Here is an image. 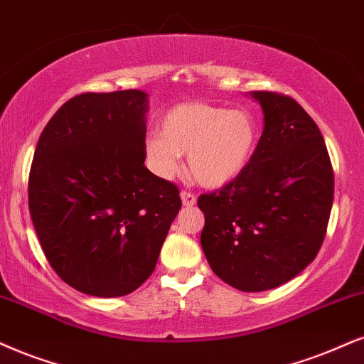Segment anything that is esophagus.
<instances>
[{
  "label": "esophagus",
  "mask_w": 364,
  "mask_h": 364,
  "mask_svg": "<svg viewBox=\"0 0 364 364\" xmlns=\"http://www.w3.org/2000/svg\"><path fill=\"white\" fill-rule=\"evenodd\" d=\"M181 200H183V205H185V206H195L196 205V196L190 191H183L181 193Z\"/></svg>",
  "instance_id": "esophagus-1"
}]
</instances>
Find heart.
<instances>
[{
  "instance_id": "1",
  "label": "heart",
  "mask_w": 364,
  "mask_h": 364,
  "mask_svg": "<svg viewBox=\"0 0 364 364\" xmlns=\"http://www.w3.org/2000/svg\"><path fill=\"white\" fill-rule=\"evenodd\" d=\"M161 134L146 139L153 171L171 178L186 154L188 168L205 188L235 181L254 159L259 122L247 109H227L208 102L174 105L161 117Z\"/></svg>"
}]
</instances>
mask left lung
Listing matches in <instances>:
<instances>
[{"mask_svg": "<svg viewBox=\"0 0 364 364\" xmlns=\"http://www.w3.org/2000/svg\"><path fill=\"white\" fill-rule=\"evenodd\" d=\"M264 110L254 159L235 181L198 198L211 270L243 292L279 287L323 245L334 173L317 124L289 95L250 92Z\"/></svg>", "mask_w": 364, "mask_h": 364, "instance_id": "obj_1", "label": "left lung"}]
</instances>
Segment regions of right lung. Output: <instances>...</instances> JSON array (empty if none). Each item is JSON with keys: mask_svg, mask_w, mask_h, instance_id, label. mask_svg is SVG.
<instances>
[{"mask_svg": "<svg viewBox=\"0 0 364 364\" xmlns=\"http://www.w3.org/2000/svg\"><path fill=\"white\" fill-rule=\"evenodd\" d=\"M148 94L87 92L50 119L28 179L31 222L63 282L119 297L148 280L173 220L178 186L144 166Z\"/></svg>", "mask_w": 364, "mask_h": 364, "instance_id": "right-lung-1", "label": "right lung"}]
</instances>
